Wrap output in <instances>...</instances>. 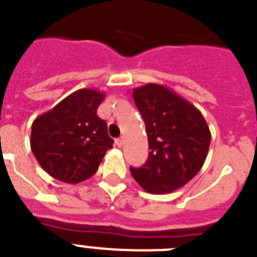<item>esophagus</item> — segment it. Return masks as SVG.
Segmentation results:
<instances>
[{"label":"esophagus","mask_w":257,"mask_h":257,"mask_svg":"<svg viewBox=\"0 0 257 257\" xmlns=\"http://www.w3.org/2000/svg\"><path fill=\"white\" fill-rule=\"evenodd\" d=\"M116 145H117L118 148H122V146H124V137H120V139L116 140Z\"/></svg>","instance_id":"esophagus-1"}]
</instances>
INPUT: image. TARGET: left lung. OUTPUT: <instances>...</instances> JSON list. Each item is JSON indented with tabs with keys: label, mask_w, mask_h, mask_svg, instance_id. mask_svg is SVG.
I'll list each match as a JSON object with an SVG mask.
<instances>
[{
	"label": "left lung",
	"mask_w": 257,
	"mask_h": 257,
	"mask_svg": "<svg viewBox=\"0 0 257 257\" xmlns=\"http://www.w3.org/2000/svg\"><path fill=\"white\" fill-rule=\"evenodd\" d=\"M145 121L149 159L131 167L135 180L149 193H170L201 170L210 145V131L201 112L171 88L146 83L133 90Z\"/></svg>",
	"instance_id": "left-lung-1"
}]
</instances>
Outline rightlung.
Masks as SVG:
<instances>
[{"mask_svg":"<svg viewBox=\"0 0 257 257\" xmlns=\"http://www.w3.org/2000/svg\"><path fill=\"white\" fill-rule=\"evenodd\" d=\"M105 94L81 88L32 122L31 150L45 172L77 184L91 178L113 140L96 115Z\"/></svg>","mask_w":257,"mask_h":257,"instance_id":"add662e5","label":"right lung"}]
</instances>
